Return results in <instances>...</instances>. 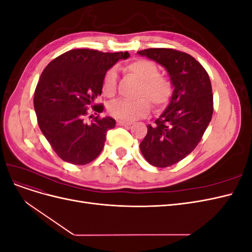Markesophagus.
I'll use <instances>...</instances> for the list:
<instances>
[{
  "instance_id": "1",
  "label": "esophagus",
  "mask_w": 252,
  "mask_h": 252,
  "mask_svg": "<svg viewBox=\"0 0 252 252\" xmlns=\"http://www.w3.org/2000/svg\"><path fill=\"white\" fill-rule=\"evenodd\" d=\"M117 123L120 126H130L132 124V123H130V122H125V121H118Z\"/></svg>"
}]
</instances>
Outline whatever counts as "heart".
I'll return each mask as SVG.
<instances>
[{
    "mask_svg": "<svg viewBox=\"0 0 252 252\" xmlns=\"http://www.w3.org/2000/svg\"><path fill=\"white\" fill-rule=\"evenodd\" d=\"M126 70L141 80L136 100L125 98L112 101L108 105V112L111 117L120 121L131 122L146 114L150 109V99L158 108L168 104L173 93L171 81L159 73L158 67L149 60L140 59L126 65ZM117 91V72L111 69L106 71L102 80V93L105 96L111 97ZM150 99L148 100V98Z\"/></svg>",
    "mask_w": 252,
    "mask_h": 252,
    "instance_id": "obj_1",
    "label": "heart"
}]
</instances>
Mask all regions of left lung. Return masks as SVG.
I'll list each match as a JSON object with an SVG mask.
<instances>
[{"label":"left lung","instance_id":"obj_1","mask_svg":"<svg viewBox=\"0 0 252 252\" xmlns=\"http://www.w3.org/2000/svg\"><path fill=\"white\" fill-rule=\"evenodd\" d=\"M164 66L174 87L168 107L147 126L140 144L146 161L159 168L182 161L202 140L213 113L209 75L186 52L172 48H148L138 51Z\"/></svg>","mask_w":252,"mask_h":252}]
</instances>
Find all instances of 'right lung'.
Instances as JSON below:
<instances>
[{
  "label": "right lung",
  "instance_id": "right-lung-1",
  "mask_svg": "<svg viewBox=\"0 0 252 252\" xmlns=\"http://www.w3.org/2000/svg\"><path fill=\"white\" fill-rule=\"evenodd\" d=\"M128 57V52L72 49L45 67L34 91V109L41 131L63 161L85 165L101 154L116 121L97 114L88 124L84 118L89 107L95 114L104 110L103 104H94L102 94L104 74Z\"/></svg>",
  "mask_w": 252,
  "mask_h": 252
}]
</instances>
